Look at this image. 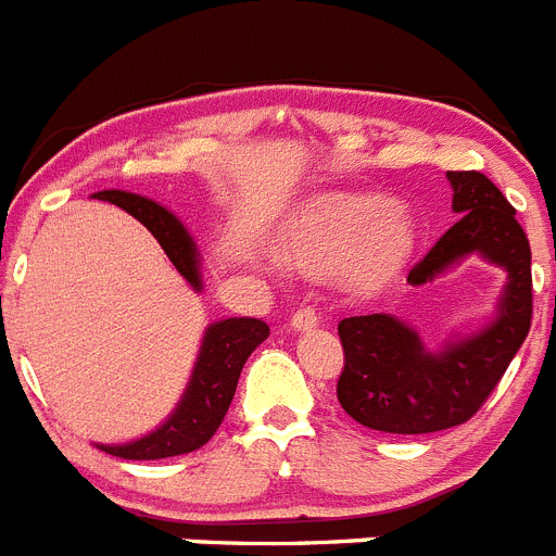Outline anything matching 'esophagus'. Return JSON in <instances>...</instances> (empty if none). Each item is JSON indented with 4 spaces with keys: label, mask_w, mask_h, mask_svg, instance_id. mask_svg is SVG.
Returning <instances> with one entry per match:
<instances>
[{
    "label": "esophagus",
    "mask_w": 556,
    "mask_h": 556,
    "mask_svg": "<svg viewBox=\"0 0 556 556\" xmlns=\"http://www.w3.org/2000/svg\"><path fill=\"white\" fill-rule=\"evenodd\" d=\"M320 323V314L314 306H301L298 312H292V328L294 331H306V328H314Z\"/></svg>",
    "instance_id": "34e87169"
}]
</instances>
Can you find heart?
<instances>
[{
	"label": "heart",
	"instance_id": "obj_1",
	"mask_svg": "<svg viewBox=\"0 0 556 556\" xmlns=\"http://www.w3.org/2000/svg\"><path fill=\"white\" fill-rule=\"evenodd\" d=\"M415 225L401 205L376 191L323 194L289 236L287 250L303 267H331L351 258L362 281H376L404 262Z\"/></svg>",
	"mask_w": 556,
	"mask_h": 556
}]
</instances>
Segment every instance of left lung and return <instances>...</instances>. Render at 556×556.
I'll use <instances>...</instances> for the list:
<instances>
[{
    "label": "left lung",
    "mask_w": 556,
    "mask_h": 556,
    "mask_svg": "<svg viewBox=\"0 0 556 556\" xmlns=\"http://www.w3.org/2000/svg\"><path fill=\"white\" fill-rule=\"evenodd\" d=\"M454 225L409 269V283L431 281L470 253L507 269L498 317L484 331L429 353L409 326L390 314H362L339 323L345 365L337 397L367 429L431 434L476 415L498 387L532 326V250L515 208L481 172H448Z\"/></svg>",
    "instance_id": "8db88e82"
}]
</instances>
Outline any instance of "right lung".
<instances>
[{"label":"right lung","instance_id":"1","mask_svg":"<svg viewBox=\"0 0 556 556\" xmlns=\"http://www.w3.org/2000/svg\"><path fill=\"white\" fill-rule=\"evenodd\" d=\"M94 198L119 205L130 217L139 219L159 239L175 269L191 287L200 289L198 248L175 214H169L164 205L152 203V200L130 194V191H97ZM267 337L269 326L255 317H230V320L208 326L186 395L180 397L178 409L172 412L169 420L136 443L100 445V448L105 454L122 456V459H166V456L198 451L219 429L225 412L233 401L244 362Z\"/></svg>","mask_w":556,"mask_h":556}]
</instances>
